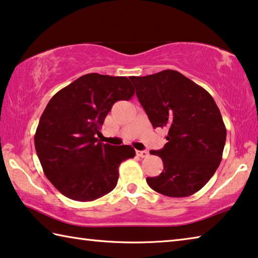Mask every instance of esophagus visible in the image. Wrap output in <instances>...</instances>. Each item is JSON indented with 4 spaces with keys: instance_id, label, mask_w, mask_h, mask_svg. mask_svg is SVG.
I'll use <instances>...</instances> for the list:
<instances>
[{
    "instance_id": "1",
    "label": "esophagus",
    "mask_w": 258,
    "mask_h": 258,
    "mask_svg": "<svg viewBox=\"0 0 258 258\" xmlns=\"http://www.w3.org/2000/svg\"><path fill=\"white\" fill-rule=\"evenodd\" d=\"M136 154L141 158H146L149 155V152L147 151H136Z\"/></svg>"
}]
</instances>
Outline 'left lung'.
<instances>
[{"instance_id":"obj_1","label":"left lung","mask_w":258,"mask_h":258,"mask_svg":"<svg viewBox=\"0 0 258 258\" xmlns=\"http://www.w3.org/2000/svg\"><path fill=\"white\" fill-rule=\"evenodd\" d=\"M130 80L153 128L168 130L163 149L150 152L162 159L163 171L147 177V184L167 197L192 196L208 183L222 161L226 129L216 103L177 71Z\"/></svg>"}]
</instances>
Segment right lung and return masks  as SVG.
Wrapping results in <instances>:
<instances>
[{
    "label": "right lung",
    "instance_id": "1",
    "mask_svg": "<svg viewBox=\"0 0 258 258\" xmlns=\"http://www.w3.org/2000/svg\"><path fill=\"white\" fill-rule=\"evenodd\" d=\"M134 94L128 78L90 73L50 99L34 143L44 175L62 196L92 201L116 186L120 163L136 153L129 145L103 144L96 135L114 103Z\"/></svg>",
    "mask_w": 258,
    "mask_h": 258
}]
</instances>
